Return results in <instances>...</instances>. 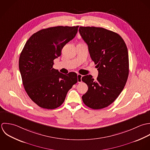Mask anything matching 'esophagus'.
<instances>
[{
	"mask_svg": "<svg viewBox=\"0 0 150 150\" xmlns=\"http://www.w3.org/2000/svg\"><path fill=\"white\" fill-rule=\"evenodd\" d=\"M77 77H78V83H80L82 82V75L78 74L77 75Z\"/></svg>",
	"mask_w": 150,
	"mask_h": 150,
	"instance_id": "34e87169",
	"label": "esophagus"
}]
</instances>
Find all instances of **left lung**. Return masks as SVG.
Listing matches in <instances>:
<instances>
[{"mask_svg": "<svg viewBox=\"0 0 150 150\" xmlns=\"http://www.w3.org/2000/svg\"><path fill=\"white\" fill-rule=\"evenodd\" d=\"M79 32L88 46L98 75L82 77L88 90L82 97L84 104L94 110L108 107L123 90L129 75L126 45L119 34L103 28L80 27Z\"/></svg>", "mask_w": 150, "mask_h": 150, "instance_id": "8db88e82", "label": "left lung"}]
</instances>
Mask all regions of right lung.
<instances>
[{"instance_id":"add662e5","label":"right lung","mask_w":150,"mask_h":150,"mask_svg":"<svg viewBox=\"0 0 150 150\" xmlns=\"http://www.w3.org/2000/svg\"><path fill=\"white\" fill-rule=\"evenodd\" d=\"M79 26H58L33 33L20 56L19 69L24 89L41 108L55 109L64 103L67 92L78 82L77 74L64 75L53 68V60L76 35Z\"/></svg>"}]
</instances>
